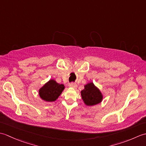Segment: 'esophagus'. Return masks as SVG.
<instances>
[{
  "label": "esophagus",
  "mask_w": 146,
  "mask_h": 146,
  "mask_svg": "<svg viewBox=\"0 0 146 146\" xmlns=\"http://www.w3.org/2000/svg\"><path fill=\"white\" fill-rule=\"evenodd\" d=\"M70 87L71 88H73L74 89H76L77 88V85L76 84V83H71L70 84Z\"/></svg>",
  "instance_id": "obj_1"
}]
</instances>
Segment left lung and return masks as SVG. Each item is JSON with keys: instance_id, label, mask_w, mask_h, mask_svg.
Segmentation results:
<instances>
[{"instance_id": "8db88e82", "label": "left lung", "mask_w": 146, "mask_h": 146, "mask_svg": "<svg viewBox=\"0 0 146 146\" xmlns=\"http://www.w3.org/2000/svg\"><path fill=\"white\" fill-rule=\"evenodd\" d=\"M84 87L85 88L81 91V95L85 104L88 106H93L100 104L103 99V95L94 83L90 82Z\"/></svg>"}]
</instances>
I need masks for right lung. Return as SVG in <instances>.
<instances>
[{
	"instance_id": "obj_1",
	"label": "right lung",
	"mask_w": 146,
	"mask_h": 146,
	"mask_svg": "<svg viewBox=\"0 0 146 146\" xmlns=\"http://www.w3.org/2000/svg\"><path fill=\"white\" fill-rule=\"evenodd\" d=\"M64 89L63 84H59L54 80H50L39 89V95L46 102H54Z\"/></svg>"
}]
</instances>
